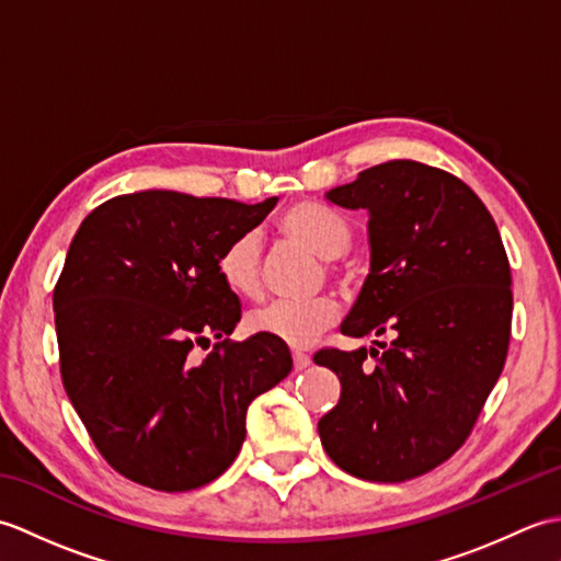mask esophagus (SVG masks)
<instances>
[{
	"mask_svg": "<svg viewBox=\"0 0 561 561\" xmlns=\"http://www.w3.org/2000/svg\"><path fill=\"white\" fill-rule=\"evenodd\" d=\"M291 356H294V368H296V371H304V368L311 366V356H308V354L294 352Z\"/></svg>",
	"mask_w": 561,
	"mask_h": 561,
	"instance_id": "obj_1",
	"label": "esophagus"
}]
</instances>
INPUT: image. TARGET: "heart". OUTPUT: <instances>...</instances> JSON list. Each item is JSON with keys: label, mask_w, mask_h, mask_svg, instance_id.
Here are the masks:
<instances>
[{"label": "heart", "mask_w": 561, "mask_h": 561, "mask_svg": "<svg viewBox=\"0 0 561 561\" xmlns=\"http://www.w3.org/2000/svg\"><path fill=\"white\" fill-rule=\"evenodd\" d=\"M279 229L291 241L301 243L313 255L335 260L352 245V226L342 214L328 207L301 202L279 217ZM260 238L255 231L236 236L221 248L217 272L231 291L253 296L260 291ZM340 318V306L330 296L306 301H270L253 308L245 316V328L253 335H267L289 347H308L320 332L328 330Z\"/></svg>", "instance_id": "obj_1"}]
</instances>
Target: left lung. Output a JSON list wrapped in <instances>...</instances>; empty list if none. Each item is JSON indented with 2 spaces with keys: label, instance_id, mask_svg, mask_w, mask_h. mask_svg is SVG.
Listing matches in <instances>:
<instances>
[{
  "label": "left lung",
  "instance_id": "left-lung-1",
  "mask_svg": "<svg viewBox=\"0 0 561 561\" xmlns=\"http://www.w3.org/2000/svg\"><path fill=\"white\" fill-rule=\"evenodd\" d=\"M332 205L368 211L371 272L342 323L371 350L325 347L340 402L318 422L332 462L354 478L404 482L448 460L502 376L511 340V267L496 224L460 178L410 159L332 187Z\"/></svg>",
  "mask_w": 561,
  "mask_h": 561
}]
</instances>
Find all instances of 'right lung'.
I'll list each match as a JSON object with an SVG mask.
<instances>
[{
  "mask_svg": "<svg viewBox=\"0 0 561 561\" xmlns=\"http://www.w3.org/2000/svg\"><path fill=\"white\" fill-rule=\"evenodd\" d=\"M274 205L145 190L103 202L71 238L53 294L59 374L123 478L159 492L217 480L243 446L248 404L289 376L284 342L229 340L241 301L217 272L221 248Z\"/></svg>",
  "mask_w": 561,
  "mask_h": 561,
  "instance_id": "right-lung-1",
  "label": "right lung"
}]
</instances>
